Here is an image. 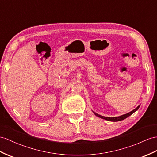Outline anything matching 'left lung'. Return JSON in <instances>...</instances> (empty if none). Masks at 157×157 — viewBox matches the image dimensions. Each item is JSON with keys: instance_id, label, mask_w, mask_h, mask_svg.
Wrapping results in <instances>:
<instances>
[{"instance_id": "obj_1", "label": "left lung", "mask_w": 157, "mask_h": 157, "mask_svg": "<svg viewBox=\"0 0 157 157\" xmlns=\"http://www.w3.org/2000/svg\"><path fill=\"white\" fill-rule=\"evenodd\" d=\"M139 107H140V105H139L137 107H136L135 109H133L132 111H130L129 113H126V114H124V115H121V116H119V117H104V116L100 115L98 114L97 113H95V112H94V111H93V113H94L96 116H97V117H100V118L103 119H105V120H107V121H109L116 122V121H122V120H123V119H126L127 117H129L130 115H131L132 113H135V112L136 111L138 110Z\"/></svg>"}]
</instances>
